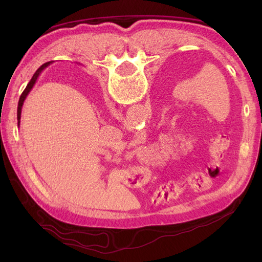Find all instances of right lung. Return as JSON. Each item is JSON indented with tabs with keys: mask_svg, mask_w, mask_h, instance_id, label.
Wrapping results in <instances>:
<instances>
[{
	"mask_svg": "<svg viewBox=\"0 0 262 262\" xmlns=\"http://www.w3.org/2000/svg\"><path fill=\"white\" fill-rule=\"evenodd\" d=\"M51 64V62H47V63H45V64H42L40 68H39L37 71H36V73L33 74V76L31 77V80H30V82L28 83V85L26 86V89H25V91L22 92V94L20 96V99H19V103H18V124L20 122V118H21V109H22V104H24V102H25V99L27 98V96H28V93L30 92V90L32 89V86H33V84H35L36 83V81H37V79H38V76H39V74L41 73V71L45 69V68H47V66Z\"/></svg>",
	"mask_w": 262,
	"mask_h": 262,
	"instance_id": "right-lung-1",
	"label": "right lung"
}]
</instances>
